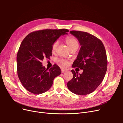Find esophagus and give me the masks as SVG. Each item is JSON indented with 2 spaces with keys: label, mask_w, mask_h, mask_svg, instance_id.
I'll list each match as a JSON object with an SVG mask.
<instances>
[{
  "label": "esophagus",
  "mask_w": 123,
  "mask_h": 123,
  "mask_svg": "<svg viewBox=\"0 0 123 123\" xmlns=\"http://www.w3.org/2000/svg\"><path fill=\"white\" fill-rule=\"evenodd\" d=\"M61 71H62V73H64V72H66V70H65V69H61Z\"/></svg>",
  "instance_id": "obj_1"
}]
</instances>
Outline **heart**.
Instances as JSON below:
<instances>
[{"mask_svg":"<svg viewBox=\"0 0 123 123\" xmlns=\"http://www.w3.org/2000/svg\"><path fill=\"white\" fill-rule=\"evenodd\" d=\"M65 41H66V43L67 44V45L68 46L70 49H71V48L75 47H79V42H78L77 40L73 36L67 37L65 39ZM58 41H55V42L53 43L52 45V51L54 52L55 51L56 49V48L58 46ZM58 62L62 66H66L68 64V62L64 59H58Z\"/></svg>","mask_w":123,"mask_h":123,"instance_id":"1","label":"heart"}]
</instances>
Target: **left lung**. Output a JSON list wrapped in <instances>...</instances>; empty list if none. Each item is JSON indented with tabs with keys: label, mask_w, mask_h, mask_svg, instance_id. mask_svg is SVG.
I'll list each match as a JSON object with an SVG mask.
<instances>
[{
	"label": "left lung",
	"mask_w": 123,
	"mask_h": 123,
	"mask_svg": "<svg viewBox=\"0 0 123 123\" xmlns=\"http://www.w3.org/2000/svg\"><path fill=\"white\" fill-rule=\"evenodd\" d=\"M81 46L72 67L83 70L79 75L72 70L73 77L68 81L69 90L77 95H86L93 92L102 82L107 69L106 52L102 41L87 32L71 31Z\"/></svg>",
	"instance_id": "obj_1"
}]
</instances>
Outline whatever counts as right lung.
Here are the masks:
<instances>
[{"label":"right lung","instance_id":"obj_1","mask_svg":"<svg viewBox=\"0 0 123 123\" xmlns=\"http://www.w3.org/2000/svg\"><path fill=\"white\" fill-rule=\"evenodd\" d=\"M67 29H46L29 34L21 42L17 55V74L21 83L30 92L39 94L49 90L61 70L56 65L46 69L44 58L52 55V45Z\"/></svg>","mask_w":123,"mask_h":123}]
</instances>
